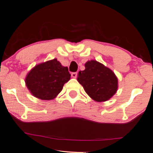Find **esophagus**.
<instances>
[{
	"label": "esophagus",
	"instance_id": "1",
	"mask_svg": "<svg viewBox=\"0 0 153 153\" xmlns=\"http://www.w3.org/2000/svg\"><path fill=\"white\" fill-rule=\"evenodd\" d=\"M71 76L72 77H74V78H76L77 77V73L76 72H74L71 74Z\"/></svg>",
	"mask_w": 153,
	"mask_h": 153
}]
</instances>
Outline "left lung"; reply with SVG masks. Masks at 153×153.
<instances>
[{
  "label": "left lung",
  "mask_w": 153,
  "mask_h": 153,
  "mask_svg": "<svg viewBox=\"0 0 153 153\" xmlns=\"http://www.w3.org/2000/svg\"><path fill=\"white\" fill-rule=\"evenodd\" d=\"M79 71L77 81L88 95L97 102L108 100L118 89V79L112 71L96 60L86 62Z\"/></svg>",
  "instance_id": "8db88e82"
}]
</instances>
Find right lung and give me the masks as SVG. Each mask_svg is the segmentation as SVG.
<instances>
[{
	"label": "right lung",
	"instance_id": "add662e5",
	"mask_svg": "<svg viewBox=\"0 0 153 153\" xmlns=\"http://www.w3.org/2000/svg\"><path fill=\"white\" fill-rule=\"evenodd\" d=\"M70 78L68 67H64L57 59H53L36 65L27 74L25 81L34 96L48 100L56 98Z\"/></svg>",
	"mask_w": 153,
	"mask_h": 153
}]
</instances>
